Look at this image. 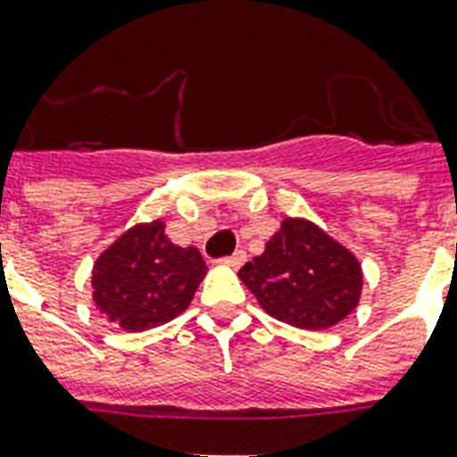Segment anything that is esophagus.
<instances>
[{"instance_id": "1", "label": "esophagus", "mask_w": 457, "mask_h": 457, "mask_svg": "<svg viewBox=\"0 0 457 457\" xmlns=\"http://www.w3.org/2000/svg\"><path fill=\"white\" fill-rule=\"evenodd\" d=\"M244 261H246V251H235V253H232V256H228V258H222L220 263L222 265H229V268H239V265H244Z\"/></svg>"}]
</instances>
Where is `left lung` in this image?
Listing matches in <instances>:
<instances>
[{"mask_svg": "<svg viewBox=\"0 0 457 457\" xmlns=\"http://www.w3.org/2000/svg\"><path fill=\"white\" fill-rule=\"evenodd\" d=\"M261 308L299 329H327L358 308L362 270L351 249L305 218H285L239 270Z\"/></svg>", "mask_w": 457, "mask_h": 457, "instance_id": "obj_1", "label": "left lung"}]
</instances>
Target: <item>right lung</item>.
Masks as SVG:
<instances>
[{"mask_svg":"<svg viewBox=\"0 0 457 457\" xmlns=\"http://www.w3.org/2000/svg\"><path fill=\"white\" fill-rule=\"evenodd\" d=\"M194 246H178L165 222H137L99 253L92 268V301L125 332H145L185 312L206 278Z\"/></svg>","mask_w":457,"mask_h":457,"instance_id":"obj_1","label":"right lung"}]
</instances>
